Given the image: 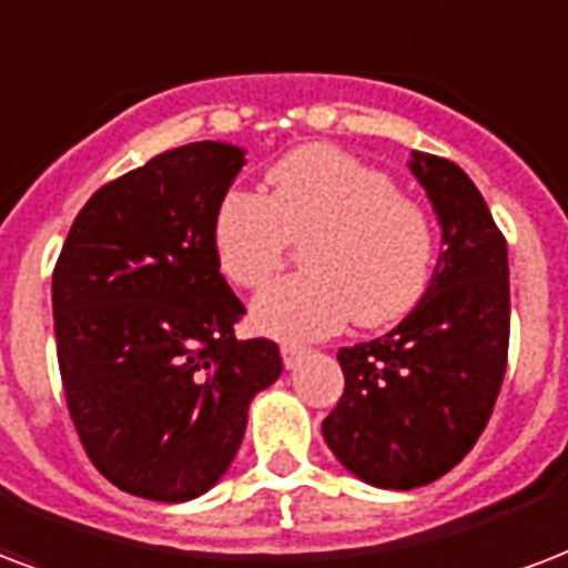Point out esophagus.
<instances>
[{"label":"esophagus","instance_id":"1","mask_svg":"<svg viewBox=\"0 0 568 568\" xmlns=\"http://www.w3.org/2000/svg\"><path fill=\"white\" fill-rule=\"evenodd\" d=\"M280 352H283V363L292 369V366H297L301 363V357L306 354V348L303 345H297V342H288L285 339L283 345H280Z\"/></svg>","mask_w":568,"mask_h":568}]
</instances>
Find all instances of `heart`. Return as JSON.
Returning a JSON list of instances; mask_svg holds the SVG:
<instances>
[{"label": "heart", "instance_id": "b5f03b06", "mask_svg": "<svg viewBox=\"0 0 568 568\" xmlns=\"http://www.w3.org/2000/svg\"><path fill=\"white\" fill-rule=\"evenodd\" d=\"M267 193L232 190L214 214V250L241 288H265L294 244L303 274L267 288L255 322L280 336H318L348 315L375 331L399 322L432 283L435 220L387 172L327 145H303L267 169Z\"/></svg>", "mask_w": 568, "mask_h": 568}]
</instances>
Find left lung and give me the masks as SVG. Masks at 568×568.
<instances>
[{"label": "left lung", "mask_w": 568, "mask_h": 568, "mask_svg": "<svg viewBox=\"0 0 568 568\" xmlns=\"http://www.w3.org/2000/svg\"><path fill=\"white\" fill-rule=\"evenodd\" d=\"M444 244L432 285L405 322L336 361L345 375L322 432L363 483L428 486L474 449L509 354V258L486 199L453 160L414 154Z\"/></svg>", "instance_id": "1"}]
</instances>
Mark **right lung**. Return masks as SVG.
Masks as SVG:
<instances>
[{
    "mask_svg": "<svg viewBox=\"0 0 568 568\" xmlns=\"http://www.w3.org/2000/svg\"><path fill=\"white\" fill-rule=\"evenodd\" d=\"M244 166L190 142L103 184L53 267L64 402L92 465L128 495L181 504L232 465L280 345L237 339L246 315L214 250V214Z\"/></svg>",
    "mask_w": 568,
    "mask_h": 568,
    "instance_id": "1",
    "label": "right lung"
}]
</instances>
